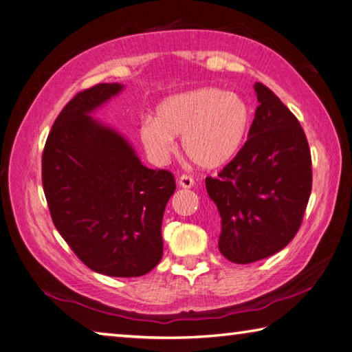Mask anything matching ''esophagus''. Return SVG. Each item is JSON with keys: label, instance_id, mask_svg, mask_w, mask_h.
Masks as SVG:
<instances>
[{"label": "esophagus", "instance_id": "34e87169", "mask_svg": "<svg viewBox=\"0 0 352 352\" xmlns=\"http://www.w3.org/2000/svg\"><path fill=\"white\" fill-rule=\"evenodd\" d=\"M178 186H180V188H184V189L192 188V186H194V178H192V177H189V175H186V174L180 175V177H178Z\"/></svg>", "mask_w": 352, "mask_h": 352}]
</instances>
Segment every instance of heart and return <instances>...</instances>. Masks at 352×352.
<instances>
[{
  "mask_svg": "<svg viewBox=\"0 0 352 352\" xmlns=\"http://www.w3.org/2000/svg\"><path fill=\"white\" fill-rule=\"evenodd\" d=\"M249 127V109L239 95L197 89L164 100L155 120H144L140 138L152 162L163 164L182 137L184 154L201 168L226 164L240 151Z\"/></svg>",
  "mask_w": 352,
  "mask_h": 352,
  "instance_id": "b5f03b06",
  "label": "heart"
}]
</instances>
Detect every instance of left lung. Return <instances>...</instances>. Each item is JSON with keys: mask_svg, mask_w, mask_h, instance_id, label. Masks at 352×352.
Instances as JSON below:
<instances>
[{"mask_svg": "<svg viewBox=\"0 0 352 352\" xmlns=\"http://www.w3.org/2000/svg\"><path fill=\"white\" fill-rule=\"evenodd\" d=\"M258 106L246 143L206 190L221 217L219 249L232 263L271 257L302 226L312 188L305 132L270 87L255 82Z\"/></svg>", "mask_w": 352, "mask_h": 352, "instance_id": "1", "label": "left lung"}]
</instances>
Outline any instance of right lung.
<instances>
[{
  "instance_id": "1",
  "label": "right lung",
  "mask_w": 352,
  "mask_h": 352,
  "mask_svg": "<svg viewBox=\"0 0 352 352\" xmlns=\"http://www.w3.org/2000/svg\"><path fill=\"white\" fill-rule=\"evenodd\" d=\"M123 86L100 82L63 107L41 158L43 189L55 228L89 270L140 277L162 260V221L175 178L148 169L131 144L89 113Z\"/></svg>"
}]
</instances>
